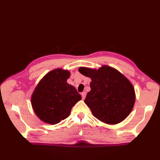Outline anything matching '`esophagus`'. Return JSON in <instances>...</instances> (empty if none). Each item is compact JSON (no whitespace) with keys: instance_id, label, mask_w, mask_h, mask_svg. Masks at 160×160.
Here are the masks:
<instances>
[{"instance_id":"esophagus-1","label":"esophagus","mask_w":160,"mask_h":160,"mask_svg":"<svg viewBox=\"0 0 160 160\" xmlns=\"http://www.w3.org/2000/svg\"><path fill=\"white\" fill-rule=\"evenodd\" d=\"M81 95H82V99H85V97H86V92H82V94H81Z\"/></svg>"}]
</instances>
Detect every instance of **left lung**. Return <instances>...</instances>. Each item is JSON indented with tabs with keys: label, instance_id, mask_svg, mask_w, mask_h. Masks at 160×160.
I'll return each mask as SVG.
<instances>
[{
	"label": "left lung",
	"instance_id": "left-lung-1",
	"mask_svg": "<svg viewBox=\"0 0 160 160\" xmlns=\"http://www.w3.org/2000/svg\"><path fill=\"white\" fill-rule=\"evenodd\" d=\"M78 70L92 80L91 90L85 103L94 117L109 125L125 120L135 102V89L131 81L118 70L107 65L98 69L80 67Z\"/></svg>",
	"mask_w": 160,
	"mask_h": 160
}]
</instances>
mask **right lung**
<instances>
[{"instance_id":"add662e5","label":"right lung","mask_w":160,"mask_h":160,"mask_svg":"<svg viewBox=\"0 0 160 160\" xmlns=\"http://www.w3.org/2000/svg\"><path fill=\"white\" fill-rule=\"evenodd\" d=\"M70 72L56 68L47 72L35 87L31 104L35 114L46 123L54 125L68 117L72 107L82 99L67 82Z\"/></svg>"}]
</instances>
